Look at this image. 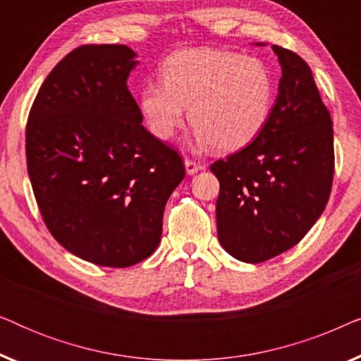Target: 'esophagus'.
Listing matches in <instances>:
<instances>
[{
  "instance_id": "obj_1",
  "label": "esophagus",
  "mask_w": 361,
  "mask_h": 361,
  "mask_svg": "<svg viewBox=\"0 0 361 361\" xmlns=\"http://www.w3.org/2000/svg\"><path fill=\"white\" fill-rule=\"evenodd\" d=\"M184 164H185V171H187V174H189V176L195 174L197 171L202 169V166L199 164V162H195V161H192V159H185V161H184Z\"/></svg>"
}]
</instances>
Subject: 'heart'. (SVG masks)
I'll return each instance as SVG.
<instances>
[{
	"mask_svg": "<svg viewBox=\"0 0 361 361\" xmlns=\"http://www.w3.org/2000/svg\"><path fill=\"white\" fill-rule=\"evenodd\" d=\"M162 82L140 90L146 126L171 140L184 125L185 108L200 147L236 151L263 131L274 103V77L263 61L235 52L197 49L171 56Z\"/></svg>",
	"mask_w": 361,
	"mask_h": 361,
	"instance_id": "heart-1",
	"label": "heart"
}]
</instances>
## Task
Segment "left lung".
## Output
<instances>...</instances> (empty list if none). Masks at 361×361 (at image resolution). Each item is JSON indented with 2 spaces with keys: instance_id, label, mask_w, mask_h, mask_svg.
Returning <instances> with one entry per match:
<instances>
[{
  "instance_id": "obj_1",
  "label": "left lung",
  "mask_w": 361,
  "mask_h": 361,
  "mask_svg": "<svg viewBox=\"0 0 361 361\" xmlns=\"http://www.w3.org/2000/svg\"><path fill=\"white\" fill-rule=\"evenodd\" d=\"M283 67L279 95L253 142L215 161L216 231L245 263H263L304 238L334 182V128L307 62L273 46Z\"/></svg>"
}]
</instances>
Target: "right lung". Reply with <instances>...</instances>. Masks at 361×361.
<instances>
[{
	"mask_svg": "<svg viewBox=\"0 0 361 361\" xmlns=\"http://www.w3.org/2000/svg\"><path fill=\"white\" fill-rule=\"evenodd\" d=\"M121 44L68 52L39 88L26 125L27 172L51 235L78 258L128 268L154 253L182 157L141 125Z\"/></svg>",
	"mask_w": 361,
	"mask_h": 361,
	"instance_id": "right-lung-1",
	"label": "right lung"
}]
</instances>
